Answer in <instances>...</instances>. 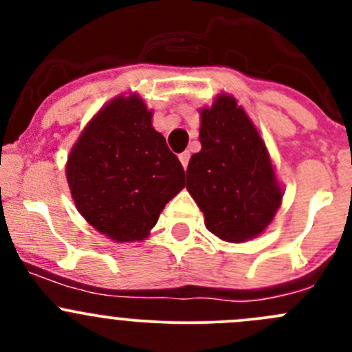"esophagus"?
I'll return each instance as SVG.
<instances>
[{
  "mask_svg": "<svg viewBox=\"0 0 352 352\" xmlns=\"http://www.w3.org/2000/svg\"><path fill=\"white\" fill-rule=\"evenodd\" d=\"M189 158H190L189 151H184V153L179 155V160H180V163H182L184 170H187V165H189Z\"/></svg>",
  "mask_w": 352,
  "mask_h": 352,
  "instance_id": "obj_1",
  "label": "esophagus"
}]
</instances>
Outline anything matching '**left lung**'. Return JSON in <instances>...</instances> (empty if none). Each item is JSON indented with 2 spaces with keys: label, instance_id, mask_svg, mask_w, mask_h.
Returning <instances> with one entry per match:
<instances>
[{
  "label": "left lung",
  "instance_id": "left-lung-1",
  "mask_svg": "<svg viewBox=\"0 0 352 352\" xmlns=\"http://www.w3.org/2000/svg\"><path fill=\"white\" fill-rule=\"evenodd\" d=\"M201 151L187 166V190L204 212L206 228L226 242L261 235L281 206L283 190L265 144L228 95L201 110Z\"/></svg>",
  "mask_w": 352,
  "mask_h": 352
}]
</instances>
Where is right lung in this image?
Returning a JSON list of instances; mask_svg holds the SVG:
<instances>
[{
	"label": "right lung",
	"instance_id": "right-lung-1",
	"mask_svg": "<svg viewBox=\"0 0 352 352\" xmlns=\"http://www.w3.org/2000/svg\"><path fill=\"white\" fill-rule=\"evenodd\" d=\"M66 177L78 211L113 242L146 239L186 186L182 163L136 95L116 98L91 119L71 150Z\"/></svg>",
	"mask_w": 352,
	"mask_h": 352
}]
</instances>
